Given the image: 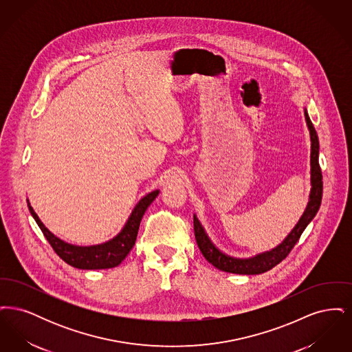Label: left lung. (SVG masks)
I'll return each instance as SVG.
<instances>
[{
  "label": "left lung",
  "mask_w": 352,
  "mask_h": 352,
  "mask_svg": "<svg viewBox=\"0 0 352 352\" xmlns=\"http://www.w3.org/2000/svg\"><path fill=\"white\" fill-rule=\"evenodd\" d=\"M305 118L310 131V140H311V154H310V165H311V191L307 207L294 227V230L289 234V236L280 244L277 248L257 254L252 258H234L219 251L218 248L211 243L208 236L204 232L199 220L194 217V232L197 244L201 250L204 258L212 264L215 268L220 269L223 272L236 273V274H260L264 272H268L274 268L277 264H280L290 251L294 248L297 241L300 240L302 232L307 227V224L313 220V218L318 212L319 206L322 201V191H323V182H322V170L319 166V141L318 134L316 128L313 126V122L309 118L307 112L305 111Z\"/></svg>",
  "instance_id": "obj_1"
}]
</instances>
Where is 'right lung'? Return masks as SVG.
Masks as SVG:
<instances>
[{"instance_id":"add662e5","label":"right lung","mask_w":352,"mask_h":352,"mask_svg":"<svg viewBox=\"0 0 352 352\" xmlns=\"http://www.w3.org/2000/svg\"><path fill=\"white\" fill-rule=\"evenodd\" d=\"M158 195V190L148 194L145 198L137 203L132 211V215L128 219L122 231L111 241L104 243L100 245L94 247H76L65 243L63 240L58 239L56 236L51 234L50 231L43 226L39 220L38 215L34 212L33 207L29 204L30 214L35 219L36 224L39 226L41 231L50 243L54 252L65 261L68 265L78 269H108L115 268L128 256V253L133 248L140 223L144 217L145 211L151 206Z\"/></svg>"}]
</instances>
